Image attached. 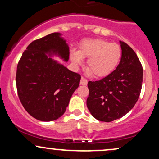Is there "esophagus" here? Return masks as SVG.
I'll return each instance as SVG.
<instances>
[{
  "label": "esophagus",
  "instance_id": "obj_1",
  "mask_svg": "<svg viewBox=\"0 0 159 159\" xmlns=\"http://www.w3.org/2000/svg\"><path fill=\"white\" fill-rule=\"evenodd\" d=\"M80 84L81 85H87V80L84 78V77H81V81H80Z\"/></svg>",
  "mask_w": 159,
  "mask_h": 159
}]
</instances>
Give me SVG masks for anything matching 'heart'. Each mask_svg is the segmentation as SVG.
<instances>
[{"mask_svg":"<svg viewBox=\"0 0 159 159\" xmlns=\"http://www.w3.org/2000/svg\"><path fill=\"white\" fill-rule=\"evenodd\" d=\"M120 46L102 39L84 40L78 52H70V59L75 66L83 63V58H88L87 66L88 73L95 77L104 78L112 73L120 61Z\"/></svg>","mask_w":159,"mask_h":159,"instance_id":"1","label":"heart"}]
</instances>
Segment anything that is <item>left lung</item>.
<instances>
[{"mask_svg": "<svg viewBox=\"0 0 159 159\" xmlns=\"http://www.w3.org/2000/svg\"><path fill=\"white\" fill-rule=\"evenodd\" d=\"M120 43L122 56L116 69L99 81L87 84V108L96 120L107 123L120 119L132 109L143 82V67L136 53L125 43Z\"/></svg>", "mask_w": 159, "mask_h": 159, "instance_id": "1", "label": "left lung"}]
</instances>
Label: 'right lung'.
Returning <instances> with one entry per match:
<instances>
[{"label": "right lung", "instance_id": "obj_1", "mask_svg": "<svg viewBox=\"0 0 159 159\" xmlns=\"http://www.w3.org/2000/svg\"><path fill=\"white\" fill-rule=\"evenodd\" d=\"M59 33L33 41L20 58L16 70L18 96L24 108L41 121H53L64 114L79 86L81 75L47 56L69 60V49Z\"/></svg>", "mask_w": 159, "mask_h": 159}]
</instances>
